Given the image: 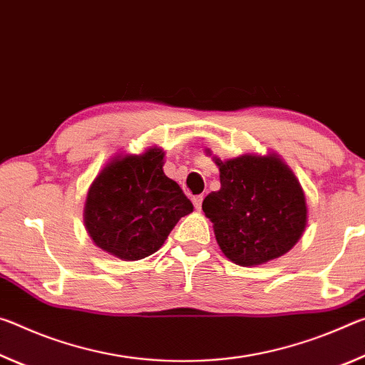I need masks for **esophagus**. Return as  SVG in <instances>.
Instances as JSON below:
<instances>
[{
    "instance_id": "esophagus-1",
    "label": "esophagus",
    "mask_w": 365,
    "mask_h": 365,
    "mask_svg": "<svg viewBox=\"0 0 365 365\" xmlns=\"http://www.w3.org/2000/svg\"><path fill=\"white\" fill-rule=\"evenodd\" d=\"M202 200H204V197H202V195L192 197V204H194V207L197 208V210H200V208H202Z\"/></svg>"
}]
</instances>
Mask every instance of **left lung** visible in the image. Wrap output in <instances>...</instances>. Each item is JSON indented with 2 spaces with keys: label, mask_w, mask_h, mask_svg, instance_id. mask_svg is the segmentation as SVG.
I'll list each match as a JSON object with an SVG mask.
<instances>
[{
  "label": "left lung",
  "mask_w": 365,
  "mask_h": 365,
  "mask_svg": "<svg viewBox=\"0 0 365 365\" xmlns=\"http://www.w3.org/2000/svg\"><path fill=\"white\" fill-rule=\"evenodd\" d=\"M212 157V150H205ZM220 170V190L202 204L213 223L222 252L241 267L272 262L296 246L307 226L301 182L278 153L212 157Z\"/></svg>",
  "instance_id": "left-lung-1"
}]
</instances>
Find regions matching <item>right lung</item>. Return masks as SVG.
Listing matches in <instances>:
<instances>
[{"label": "right lung", "mask_w": 365, "mask_h": 365, "mask_svg": "<svg viewBox=\"0 0 365 365\" xmlns=\"http://www.w3.org/2000/svg\"><path fill=\"white\" fill-rule=\"evenodd\" d=\"M163 165V148L153 145L137 155L118 153L100 170L83 205V225L95 246L126 262L145 259L194 210Z\"/></svg>", "instance_id": "1"}]
</instances>
